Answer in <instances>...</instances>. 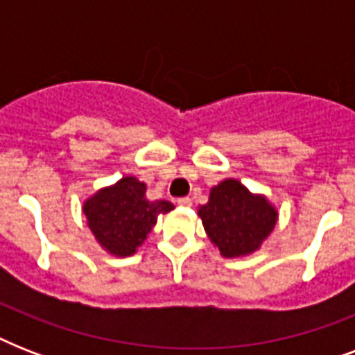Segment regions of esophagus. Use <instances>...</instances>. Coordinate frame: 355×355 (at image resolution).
<instances>
[{
	"mask_svg": "<svg viewBox=\"0 0 355 355\" xmlns=\"http://www.w3.org/2000/svg\"><path fill=\"white\" fill-rule=\"evenodd\" d=\"M177 202H178V205H180V206H184V208H189V206L193 205V202H191V199H189V197H182V199H178Z\"/></svg>",
	"mask_w": 355,
	"mask_h": 355,
	"instance_id": "34e87169",
	"label": "esophagus"
}]
</instances>
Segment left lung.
Segmentation results:
<instances>
[{
    "instance_id": "obj_1",
    "label": "left lung",
    "mask_w": 355,
    "mask_h": 355,
    "mask_svg": "<svg viewBox=\"0 0 355 355\" xmlns=\"http://www.w3.org/2000/svg\"><path fill=\"white\" fill-rule=\"evenodd\" d=\"M197 214L223 258H245L258 252L278 221L276 206L236 178H225L214 186L208 202L199 206Z\"/></svg>"
}]
</instances>
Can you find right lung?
Returning <instances> with one entry per match:
<instances>
[{
	"mask_svg": "<svg viewBox=\"0 0 355 355\" xmlns=\"http://www.w3.org/2000/svg\"><path fill=\"white\" fill-rule=\"evenodd\" d=\"M147 184L132 175L97 189L83 202L86 225L99 247L116 258L136 254L158 217L175 208L169 200L147 199Z\"/></svg>",
	"mask_w": 355,
	"mask_h": 355,
	"instance_id": "right-lung-1",
	"label": "right lung"
}]
</instances>
